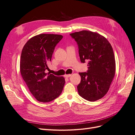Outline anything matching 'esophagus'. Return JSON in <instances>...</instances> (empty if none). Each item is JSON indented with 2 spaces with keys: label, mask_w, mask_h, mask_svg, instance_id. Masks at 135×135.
<instances>
[{
  "label": "esophagus",
  "mask_w": 135,
  "mask_h": 135,
  "mask_svg": "<svg viewBox=\"0 0 135 135\" xmlns=\"http://www.w3.org/2000/svg\"><path fill=\"white\" fill-rule=\"evenodd\" d=\"M71 76V74H68V75L65 74V75H64V77H65V78H69V77H70Z\"/></svg>",
  "instance_id": "esophagus-1"
}]
</instances>
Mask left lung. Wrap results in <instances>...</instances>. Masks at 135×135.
I'll use <instances>...</instances> for the list:
<instances>
[{
    "mask_svg": "<svg viewBox=\"0 0 135 135\" xmlns=\"http://www.w3.org/2000/svg\"><path fill=\"white\" fill-rule=\"evenodd\" d=\"M78 43L80 60L89 61L87 72L79 73L81 81L79 94L89 101H95L108 91L115 75L113 49L106 38L89 30L71 33Z\"/></svg>",
    "mask_w": 135,
    "mask_h": 135,
    "instance_id": "obj_1",
    "label": "left lung"
}]
</instances>
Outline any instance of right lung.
<instances>
[{
  "mask_svg": "<svg viewBox=\"0 0 135 135\" xmlns=\"http://www.w3.org/2000/svg\"><path fill=\"white\" fill-rule=\"evenodd\" d=\"M62 38L59 34H38L30 38L22 50L21 75L30 93L40 102L53 101L62 92L63 77L46 72L55 47Z\"/></svg>",
  "mask_w": 135,
  "mask_h": 135,
  "instance_id": "obj_1",
  "label": "right lung"
}]
</instances>
